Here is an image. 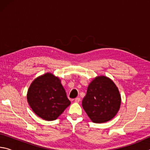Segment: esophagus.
I'll return each instance as SVG.
<instances>
[{"instance_id":"esophagus-1","label":"esophagus","mask_w":150,"mask_h":150,"mask_svg":"<svg viewBox=\"0 0 150 150\" xmlns=\"http://www.w3.org/2000/svg\"><path fill=\"white\" fill-rule=\"evenodd\" d=\"M80 100H81V98L79 97H77V98H75V100L74 101H75V103H79Z\"/></svg>"}]
</instances>
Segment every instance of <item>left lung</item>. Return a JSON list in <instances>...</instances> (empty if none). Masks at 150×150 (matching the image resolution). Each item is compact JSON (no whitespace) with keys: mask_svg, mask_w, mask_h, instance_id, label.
Masks as SVG:
<instances>
[{"mask_svg":"<svg viewBox=\"0 0 150 150\" xmlns=\"http://www.w3.org/2000/svg\"><path fill=\"white\" fill-rule=\"evenodd\" d=\"M121 105V96L113 81L105 75L96 77L88 86L82 106L93 122L103 123L112 119Z\"/></svg>","mask_w":150,"mask_h":150,"instance_id":"obj_1","label":"left lung"}]
</instances>
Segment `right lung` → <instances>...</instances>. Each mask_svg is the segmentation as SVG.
Masks as SVG:
<instances>
[{"label": "right lung", "mask_w": 150, "mask_h": 150, "mask_svg": "<svg viewBox=\"0 0 150 150\" xmlns=\"http://www.w3.org/2000/svg\"><path fill=\"white\" fill-rule=\"evenodd\" d=\"M27 100L35 115L47 121L56 120L71 104L60 79L51 73L32 81L28 90Z\"/></svg>", "instance_id": "obj_1"}]
</instances>
